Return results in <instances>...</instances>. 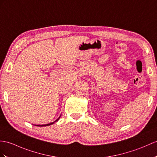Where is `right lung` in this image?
<instances>
[{"instance_id":"1","label":"right lung","mask_w":157,"mask_h":157,"mask_svg":"<svg viewBox=\"0 0 157 157\" xmlns=\"http://www.w3.org/2000/svg\"><path fill=\"white\" fill-rule=\"evenodd\" d=\"M60 118V116L59 118H58L56 121H54V122H52V123H49V124H42V125H35V126H49V125H52V124H54L55 122H57V121H58V120H59V119Z\"/></svg>"}]
</instances>
